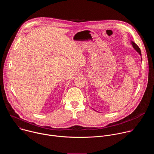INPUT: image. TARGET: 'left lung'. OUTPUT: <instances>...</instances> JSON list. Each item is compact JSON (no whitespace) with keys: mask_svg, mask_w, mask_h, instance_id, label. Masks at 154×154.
<instances>
[{"mask_svg":"<svg viewBox=\"0 0 154 154\" xmlns=\"http://www.w3.org/2000/svg\"><path fill=\"white\" fill-rule=\"evenodd\" d=\"M131 45H132V46H133V47H134V48L140 54V55H141V50H140V48L136 45V44L134 42H133V41H131Z\"/></svg>","mask_w":154,"mask_h":154,"instance_id":"8db88e82","label":"left lung"}]
</instances>
